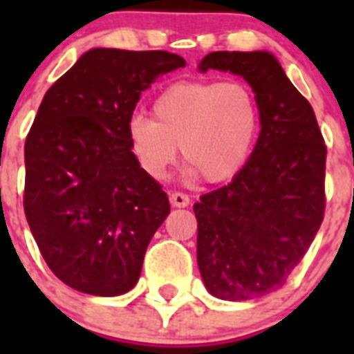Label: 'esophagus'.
<instances>
[{"mask_svg": "<svg viewBox=\"0 0 354 354\" xmlns=\"http://www.w3.org/2000/svg\"><path fill=\"white\" fill-rule=\"evenodd\" d=\"M169 200L174 207H187L189 205V196L185 193H180V191H174V193H169Z\"/></svg>", "mask_w": 354, "mask_h": 354, "instance_id": "obj_1", "label": "esophagus"}]
</instances>
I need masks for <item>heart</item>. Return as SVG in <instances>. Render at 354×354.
I'll list each match as a JSON object with an SVG mask.
<instances>
[{
	"label": "heart",
	"instance_id": "b5f03b06",
	"mask_svg": "<svg viewBox=\"0 0 354 354\" xmlns=\"http://www.w3.org/2000/svg\"><path fill=\"white\" fill-rule=\"evenodd\" d=\"M259 130V106L241 80H183L152 104V119L133 115L128 141L139 165L163 178L178 145L185 163L209 183L232 180L246 163Z\"/></svg>",
	"mask_w": 354,
	"mask_h": 354
}]
</instances>
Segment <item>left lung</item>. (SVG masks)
<instances>
[{
    "label": "left lung",
    "instance_id": "1",
    "mask_svg": "<svg viewBox=\"0 0 354 354\" xmlns=\"http://www.w3.org/2000/svg\"><path fill=\"white\" fill-rule=\"evenodd\" d=\"M209 69L241 75L261 118L246 165L193 207L205 288L221 299L246 301L285 285L313 244L325 213L327 147L313 106L274 55L209 53L200 71Z\"/></svg>",
    "mask_w": 354,
    "mask_h": 354
}]
</instances>
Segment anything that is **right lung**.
I'll return each mask as SVG.
<instances>
[{
    "instance_id": "add662e5",
    "label": "right lung",
    "mask_w": 354,
    "mask_h": 354,
    "mask_svg": "<svg viewBox=\"0 0 354 354\" xmlns=\"http://www.w3.org/2000/svg\"><path fill=\"white\" fill-rule=\"evenodd\" d=\"M180 55L97 47L47 90L25 139L24 209L47 266L75 290L119 296L171 213L128 141L139 97Z\"/></svg>"
}]
</instances>
